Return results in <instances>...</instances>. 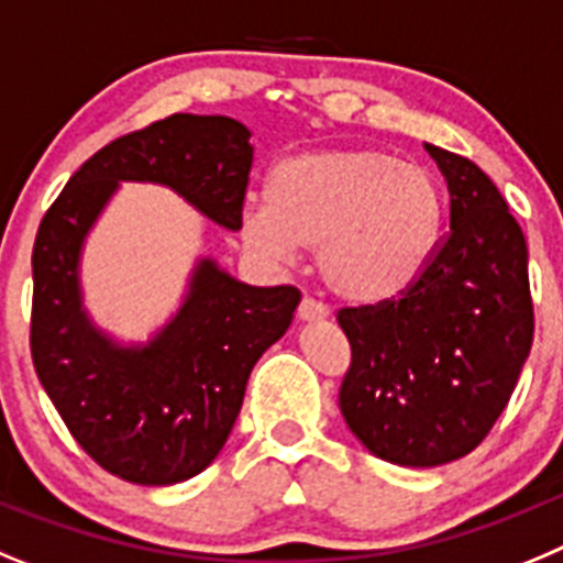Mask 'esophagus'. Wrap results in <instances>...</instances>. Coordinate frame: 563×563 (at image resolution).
Returning a JSON list of instances; mask_svg holds the SVG:
<instances>
[{"mask_svg":"<svg viewBox=\"0 0 563 563\" xmlns=\"http://www.w3.org/2000/svg\"><path fill=\"white\" fill-rule=\"evenodd\" d=\"M297 317H300L302 322H317V319L331 317V311H328V306H322L319 300H313V297H302L300 308H297Z\"/></svg>","mask_w":563,"mask_h":563,"instance_id":"1","label":"esophagus"}]
</instances>
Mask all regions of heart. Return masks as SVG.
I'll return each mask as SVG.
<instances>
[{"mask_svg":"<svg viewBox=\"0 0 563 563\" xmlns=\"http://www.w3.org/2000/svg\"><path fill=\"white\" fill-rule=\"evenodd\" d=\"M443 212L423 165L369 148L306 151L269 170L266 201L244 207L241 235L266 261L317 250L319 277L339 300L376 306L427 272Z\"/></svg>","mask_w":563,"mask_h":563,"instance_id":"1","label":"heart"}]
</instances>
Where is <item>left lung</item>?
I'll return each mask as SVG.
<instances>
[{"label": "left lung", "mask_w": 563, "mask_h": 563, "mask_svg": "<svg viewBox=\"0 0 563 563\" xmlns=\"http://www.w3.org/2000/svg\"><path fill=\"white\" fill-rule=\"evenodd\" d=\"M449 230L407 294L336 313L351 342L339 409L376 457L429 468L474 452L508 407L533 344L525 232L494 181L427 145Z\"/></svg>", "instance_id": "left-lung-1"}]
</instances>
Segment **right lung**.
I'll return each instance as SVG.
<instances>
[{"mask_svg":"<svg viewBox=\"0 0 563 563\" xmlns=\"http://www.w3.org/2000/svg\"><path fill=\"white\" fill-rule=\"evenodd\" d=\"M250 170L244 123L170 114L89 156L38 224L35 373L80 449L125 483L174 485L216 460L252 367L291 325L300 291L246 286L201 261L174 322L145 347H118L80 308V244L118 181L168 185L216 224L241 230Z\"/></svg>","mask_w":563,"mask_h":563,"instance_id":"obj_1","label":"right lung"}]
</instances>
